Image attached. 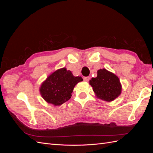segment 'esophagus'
Wrapping results in <instances>:
<instances>
[{
    "label": "esophagus",
    "instance_id": "obj_1",
    "mask_svg": "<svg viewBox=\"0 0 153 153\" xmlns=\"http://www.w3.org/2000/svg\"><path fill=\"white\" fill-rule=\"evenodd\" d=\"M89 80H90V77L89 76H85V77H84V80L85 81V82L89 81Z\"/></svg>",
    "mask_w": 153,
    "mask_h": 153
}]
</instances>
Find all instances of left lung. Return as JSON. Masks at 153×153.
Instances as JSON below:
<instances>
[{"label": "left lung", "instance_id": "obj_1", "mask_svg": "<svg viewBox=\"0 0 153 153\" xmlns=\"http://www.w3.org/2000/svg\"><path fill=\"white\" fill-rule=\"evenodd\" d=\"M89 84L96 96L106 101L114 100L121 92L119 78L106 69H99L97 77L92 78Z\"/></svg>", "mask_w": 153, "mask_h": 153}]
</instances>
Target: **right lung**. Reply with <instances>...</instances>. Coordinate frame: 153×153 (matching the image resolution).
Segmentation results:
<instances>
[{
	"label": "right lung",
	"instance_id": "1",
	"mask_svg": "<svg viewBox=\"0 0 153 153\" xmlns=\"http://www.w3.org/2000/svg\"><path fill=\"white\" fill-rule=\"evenodd\" d=\"M82 80L81 76H74L70 71L64 68L47 78L40 87V93L48 103L61 105L71 98L74 87Z\"/></svg>",
	"mask_w": 153,
	"mask_h": 153
}]
</instances>
